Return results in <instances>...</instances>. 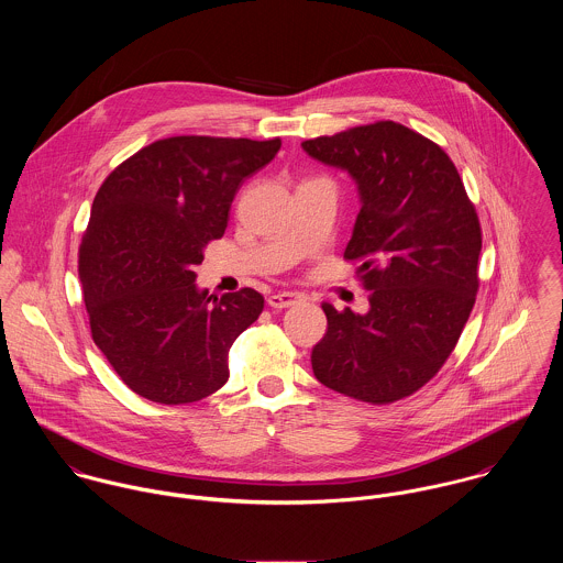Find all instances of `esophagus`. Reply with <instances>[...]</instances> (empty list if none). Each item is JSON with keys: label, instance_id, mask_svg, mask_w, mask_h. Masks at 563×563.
Instances as JSON below:
<instances>
[{"label": "esophagus", "instance_id": "1", "mask_svg": "<svg viewBox=\"0 0 563 563\" xmlns=\"http://www.w3.org/2000/svg\"><path fill=\"white\" fill-rule=\"evenodd\" d=\"M303 297L299 292H277L268 297V306L273 310H284V308H292L295 303H299Z\"/></svg>", "mask_w": 563, "mask_h": 563}]
</instances>
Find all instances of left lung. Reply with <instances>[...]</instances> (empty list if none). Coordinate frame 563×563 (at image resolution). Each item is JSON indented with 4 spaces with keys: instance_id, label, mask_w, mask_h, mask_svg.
Wrapping results in <instances>:
<instances>
[{
    "instance_id": "8db88e82",
    "label": "left lung",
    "mask_w": 563,
    "mask_h": 563,
    "mask_svg": "<svg viewBox=\"0 0 563 563\" xmlns=\"http://www.w3.org/2000/svg\"><path fill=\"white\" fill-rule=\"evenodd\" d=\"M314 161L357 184L360 214L344 260L362 262L366 314L322 303L312 349L322 386L386 405L420 390L453 353L479 290L482 225L453 161L395 121L303 141Z\"/></svg>"
}]
</instances>
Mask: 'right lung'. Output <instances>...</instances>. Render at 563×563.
Wrapping results in <instances>:
<instances>
[{
  "label": "right lung",
  "instance_id": "add662e5",
  "mask_svg": "<svg viewBox=\"0 0 563 563\" xmlns=\"http://www.w3.org/2000/svg\"><path fill=\"white\" fill-rule=\"evenodd\" d=\"M279 147V139H162L97 190L78 262L84 303L95 344L143 399L184 405L225 386L230 349L264 297L253 288L208 297L192 268L225 234L242 181Z\"/></svg>",
  "mask_w": 563,
  "mask_h": 563
}]
</instances>
